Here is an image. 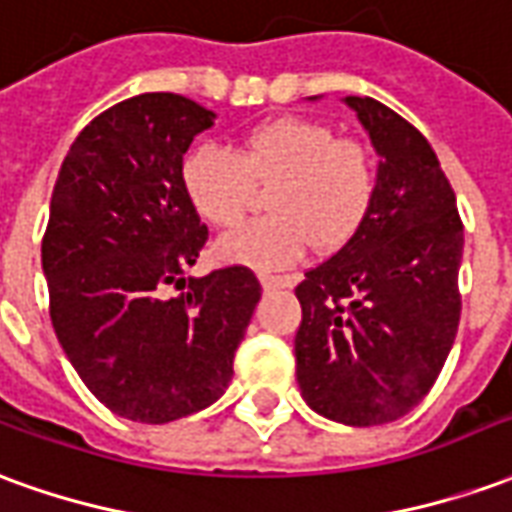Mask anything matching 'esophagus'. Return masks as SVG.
I'll use <instances>...</instances> for the list:
<instances>
[{"mask_svg":"<svg viewBox=\"0 0 512 512\" xmlns=\"http://www.w3.org/2000/svg\"><path fill=\"white\" fill-rule=\"evenodd\" d=\"M260 285H263L266 290L290 288V285H293V277H274V274H260Z\"/></svg>","mask_w":512,"mask_h":512,"instance_id":"1","label":"esophagus"}]
</instances>
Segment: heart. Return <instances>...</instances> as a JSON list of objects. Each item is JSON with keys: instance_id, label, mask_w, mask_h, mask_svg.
Returning <instances> with one entry per match:
<instances>
[{"instance_id": "obj_1", "label": "heart", "mask_w": 512, "mask_h": 512, "mask_svg": "<svg viewBox=\"0 0 512 512\" xmlns=\"http://www.w3.org/2000/svg\"><path fill=\"white\" fill-rule=\"evenodd\" d=\"M268 208L224 235L216 255L224 263L257 271L293 266L315 244L334 252L354 238L376 197V167L354 139L307 117H277L246 131L238 150L197 145L180 164V189L191 211L227 230L255 202V186H271Z\"/></svg>"}]
</instances>
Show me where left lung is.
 I'll list each match as a JSON object with an SVG mask.
<instances>
[{
    "label": "left lung",
    "mask_w": 512,
    "mask_h": 512,
    "mask_svg": "<svg viewBox=\"0 0 512 512\" xmlns=\"http://www.w3.org/2000/svg\"><path fill=\"white\" fill-rule=\"evenodd\" d=\"M381 156L362 230L296 288V378L326 419L395 422L436 384L458 321L463 224L428 139L376 98L348 95Z\"/></svg>",
    "instance_id": "obj_1"
}]
</instances>
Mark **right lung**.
Here are the masks:
<instances>
[{
    "label": "right lung",
    "mask_w": 512,
    "mask_h": 512,
    "mask_svg": "<svg viewBox=\"0 0 512 512\" xmlns=\"http://www.w3.org/2000/svg\"><path fill=\"white\" fill-rule=\"evenodd\" d=\"M213 117L175 93L120 101L76 136L51 194L43 274L54 332L87 389L134 422L164 425L216 403L260 301L246 266L183 279L208 227L180 189V164Z\"/></svg>",
    "instance_id": "add662e5"
}]
</instances>
